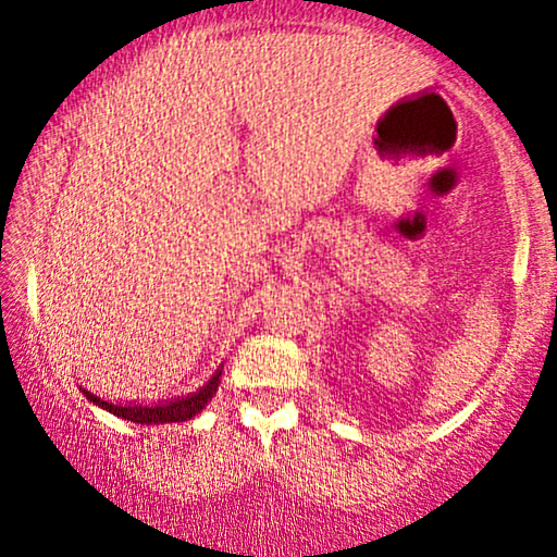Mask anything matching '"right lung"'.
Instances as JSON below:
<instances>
[{"label": "right lung", "instance_id": "obj_1", "mask_svg": "<svg viewBox=\"0 0 557 557\" xmlns=\"http://www.w3.org/2000/svg\"><path fill=\"white\" fill-rule=\"evenodd\" d=\"M220 375H223V368H218L215 375H212L208 383L200 387V391L182 395V398L149 403V406L147 403H126V406H121V403H111V400L101 398V395H94L90 391H86V387H81V391L90 403H94V406L109 410V413L124 418V421L141 423V425L180 423V421H189V418H195L205 406H208V403L212 400V395L218 393Z\"/></svg>", "mask_w": 557, "mask_h": 557}]
</instances>
